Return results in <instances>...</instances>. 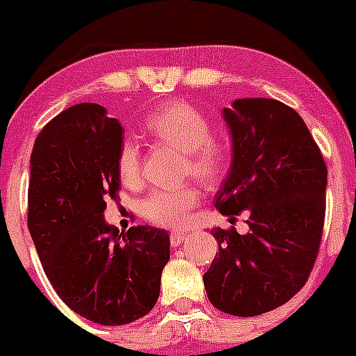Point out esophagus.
Instances as JSON below:
<instances>
[{
  "label": "esophagus",
  "instance_id": "34e87169",
  "mask_svg": "<svg viewBox=\"0 0 356 356\" xmlns=\"http://www.w3.org/2000/svg\"><path fill=\"white\" fill-rule=\"evenodd\" d=\"M186 239V234H182V232H172L170 234V245L174 248H177L179 245H182V241Z\"/></svg>",
  "mask_w": 356,
  "mask_h": 356
}]
</instances>
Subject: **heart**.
I'll return each instance as SVG.
<instances>
[{"label": "heart", "instance_id": "heart-1", "mask_svg": "<svg viewBox=\"0 0 356 356\" xmlns=\"http://www.w3.org/2000/svg\"><path fill=\"white\" fill-rule=\"evenodd\" d=\"M145 129L149 136L182 149L184 177L200 179L213 184L220 179L227 163V148L213 134L208 118L195 106L184 102H170L148 115ZM117 172L125 186H138L141 181V153L131 139L122 143L117 155ZM201 195L195 186L179 189H155L143 201L141 211L152 224L161 227H179L189 220V215L200 204Z\"/></svg>", "mask_w": 356, "mask_h": 356}]
</instances>
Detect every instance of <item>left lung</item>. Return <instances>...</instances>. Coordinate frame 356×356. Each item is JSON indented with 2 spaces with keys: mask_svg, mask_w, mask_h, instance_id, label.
<instances>
[{
  "mask_svg": "<svg viewBox=\"0 0 356 356\" xmlns=\"http://www.w3.org/2000/svg\"><path fill=\"white\" fill-rule=\"evenodd\" d=\"M232 163L215 207L248 232L211 229L218 243L203 282L217 310L254 317L289 301L307 282L325 217L327 167L303 118L277 99L243 98L222 111Z\"/></svg>",
  "mask_w": 356,
  "mask_h": 356,
  "instance_id": "left-lung-1",
  "label": "left lung"
}]
</instances>
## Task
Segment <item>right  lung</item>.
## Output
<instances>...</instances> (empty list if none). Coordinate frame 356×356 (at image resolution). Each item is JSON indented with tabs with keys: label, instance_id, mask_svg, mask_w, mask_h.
<instances>
[{
	"label": "right lung",
	"instance_id": "obj_1",
	"mask_svg": "<svg viewBox=\"0 0 356 356\" xmlns=\"http://www.w3.org/2000/svg\"><path fill=\"white\" fill-rule=\"evenodd\" d=\"M122 132L102 105L79 103L42 127L31 155L27 224L44 274L68 308L102 325L145 317L170 258L165 229L118 234L105 222L120 189Z\"/></svg>",
	"mask_w": 356,
	"mask_h": 356
}]
</instances>
